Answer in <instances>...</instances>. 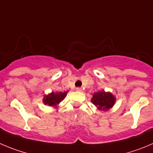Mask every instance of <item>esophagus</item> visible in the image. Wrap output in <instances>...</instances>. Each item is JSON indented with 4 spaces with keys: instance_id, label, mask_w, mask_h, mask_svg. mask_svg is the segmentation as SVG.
Instances as JSON below:
<instances>
[{
    "instance_id": "34e87169",
    "label": "esophagus",
    "mask_w": 153,
    "mask_h": 153,
    "mask_svg": "<svg viewBox=\"0 0 153 153\" xmlns=\"http://www.w3.org/2000/svg\"><path fill=\"white\" fill-rule=\"evenodd\" d=\"M76 91H79V92H81V91H82V89H81V88H76Z\"/></svg>"
}]
</instances>
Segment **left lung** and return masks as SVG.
I'll list each match as a JSON object with an SVG mask.
<instances>
[{
  "label": "left lung",
  "instance_id": "1",
  "mask_svg": "<svg viewBox=\"0 0 153 153\" xmlns=\"http://www.w3.org/2000/svg\"><path fill=\"white\" fill-rule=\"evenodd\" d=\"M91 102L99 110L106 111L111 109L115 102V97L109 92L99 91L93 94Z\"/></svg>",
  "mask_w": 153,
  "mask_h": 153
}]
</instances>
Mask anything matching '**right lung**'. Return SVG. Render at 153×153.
Returning a JSON list of instances; mask_svg holds the SVG:
<instances>
[{
	"instance_id": "1",
	"label": "right lung",
	"mask_w": 153,
	"mask_h": 153,
	"mask_svg": "<svg viewBox=\"0 0 153 153\" xmlns=\"http://www.w3.org/2000/svg\"><path fill=\"white\" fill-rule=\"evenodd\" d=\"M67 93L68 91H65V92H56L51 93L48 95L44 96V99H43V102L45 105H48L49 106L52 107H56L57 105L64 100V98L66 97Z\"/></svg>"
}]
</instances>
